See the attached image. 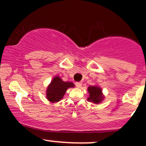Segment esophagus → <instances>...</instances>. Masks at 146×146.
Here are the masks:
<instances>
[{
	"mask_svg": "<svg viewBox=\"0 0 146 146\" xmlns=\"http://www.w3.org/2000/svg\"><path fill=\"white\" fill-rule=\"evenodd\" d=\"M82 82H76L75 83V86L77 87H78V88H80V87L82 86Z\"/></svg>",
	"mask_w": 146,
	"mask_h": 146,
	"instance_id": "1",
	"label": "esophagus"
}]
</instances>
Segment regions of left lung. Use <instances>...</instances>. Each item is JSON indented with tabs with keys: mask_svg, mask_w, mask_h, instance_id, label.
<instances>
[{
	"mask_svg": "<svg viewBox=\"0 0 146 146\" xmlns=\"http://www.w3.org/2000/svg\"><path fill=\"white\" fill-rule=\"evenodd\" d=\"M87 90L89 93V96L87 99L88 102L98 104L104 100V95L102 93V88H100V86L98 85L89 86Z\"/></svg>",
	"mask_w": 146,
	"mask_h": 146,
	"instance_id": "1",
	"label": "left lung"
}]
</instances>
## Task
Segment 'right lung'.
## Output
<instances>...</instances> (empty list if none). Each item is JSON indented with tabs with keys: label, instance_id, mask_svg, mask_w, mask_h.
Listing matches in <instances>:
<instances>
[{
	"label": "right lung",
	"instance_id": "add662e5",
	"mask_svg": "<svg viewBox=\"0 0 146 146\" xmlns=\"http://www.w3.org/2000/svg\"><path fill=\"white\" fill-rule=\"evenodd\" d=\"M74 86V84L71 82H64L60 76H56L47 86L46 97L50 102L56 103L62 100L68 88Z\"/></svg>",
	"mask_w": 146,
	"mask_h": 146
}]
</instances>
